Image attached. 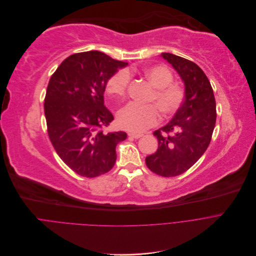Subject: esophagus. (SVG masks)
I'll list each match as a JSON object with an SVG mask.
<instances>
[{
    "label": "esophagus",
    "mask_w": 256,
    "mask_h": 256,
    "mask_svg": "<svg viewBox=\"0 0 256 256\" xmlns=\"http://www.w3.org/2000/svg\"><path fill=\"white\" fill-rule=\"evenodd\" d=\"M128 136L129 137H132V138H135V139H138L142 136V134H136V133H128Z\"/></svg>",
    "instance_id": "34e87169"
}]
</instances>
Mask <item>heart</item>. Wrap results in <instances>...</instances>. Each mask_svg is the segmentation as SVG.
<instances>
[{
    "instance_id": "heart-1",
    "label": "heart",
    "mask_w": 256,
    "mask_h": 256,
    "mask_svg": "<svg viewBox=\"0 0 256 256\" xmlns=\"http://www.w3.org/2000/svg\"><path fill=\"white\" fill-rule=\"evenodd\" d=\"M130 72L131 70H126L116 72L107 82V92L111 96L124 98L131 80ZM142 74L154 86L147 98L148 103L151 104L141 106L130 103L117 114L118 125L124 130L135 133L156 125L160 121L158 111L164 118L176 114L186 98L184 86L180 82L172 80V72L168 66L162 64L147 66L142 70Z\"/></svg>"
}]
</instances>
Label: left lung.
Returning a JSON list of instances; mask_svg holds the SVG:
<instances>
[{
  "instance_id": "8db88e82",
  "label": "left lung",
  "mask_w": 256,
  "mask_h": 256,
  "mask_svg": "<svg viewBox=\"0 0 256 256\" xmlns=\"http://www.w3.org/2000/svg\"><path fill=\"white\" fill-rule=\"evenodd\" d=\"M184 82L186 98L172 120L153 132L158 148L145 158L147 168L160 176L186 172L207 150L216 124V100L202 68L184 58L162 54Z\"/></svg>"
}]
</instances>
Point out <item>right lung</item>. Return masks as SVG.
<instances>
[{"instance_id":"1","label":"right lung","mask_w":256,"mask_h":256,"mask_svg":"<svg viewBox=\"0 0 256 256\" xmlns=\"http://www.w3.org/2000/svg\"><path fill=\"white\" fill-rule=\"evenodd\" d=\"M128 64L100 51L74 54L51 76L44 98L47 133L58 156L76 174L96 178L110 172L125 132H108L114 120L104 105L108 80Z\"/></svg>"}]
</instances>
